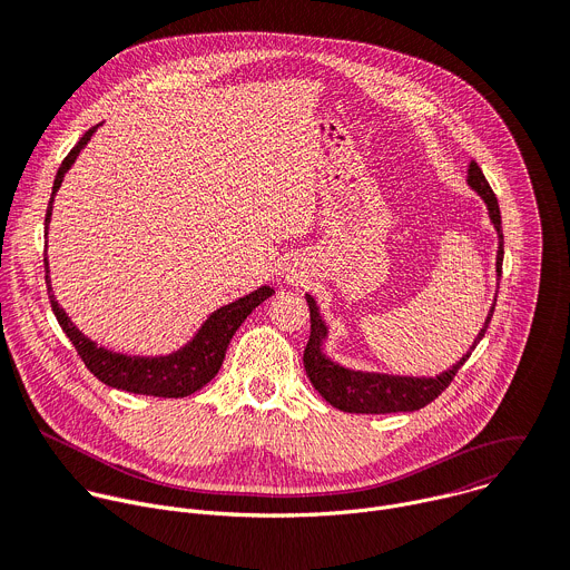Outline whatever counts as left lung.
Listing matches in <instances>:
<instances>
[{"label":"left lung","instance_id":"1","mask_svg":"<svg viewBox=\"0 0 570 570\" xmlns=\"http://www.w3.org/2000/svg\"><path fill=\"white\" fill-rule=\"evenodd\" d=\"M466 185L482 198L487 205V214H490V220L497 229L499 236V250H497V275L501 277V266H503V227H501V209L499 200L490 187V183L484 180L480 167L475 161L469 165L466 174ZM308 311H311V336L304 350V370L313 387L327 399L334 409L345 411V413H363V415H385V413H413L424 409L426 403H431L442 390L453 381L458 370L464 365V361L471 356L475 345L482 341L487 327H490V320L494 315L497 297L494 304L487 313V320L482 324V330L473 338L469 352L449 370L435 374V376H409V374H385V372H363V370H352L345 367L336 361H332L327 354H324V341L330 336V327L324 324L320 308L313 299V295L306 293Z\"/></svg>","mask_w":570,"mask_h":570}]
</instances>
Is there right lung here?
<instances>
[{
  "label": "right lung",
  "instance_id": "obj_1",
  "mask_svg": "<svg viewBox=\"0 0 570 570\" xmlns=\"http://www.w3.org/2000/svg\"><path fill=\"white\" fill-rule=\"evenodd\" d=\"M101 126V124H99ZM99 126H92L83 137L78 139V144L69 150V155L62 159V165L56 174L47 216H45V229H49L51 220V209H53V198L62 185L65 174L71 169L76 157L80 155L97 132ZM45 279H47V293L51 299L53 315L71 345L76 347L78 356L83 358L88 370L106 385L135 392V394H148V396H189L203 385H207L220 370L227 345L236 330L246 320L264 299H268L275 291L271 286H262L248 295H243L220 308H216L205 322L203 327L196 332V336L183 345L180 350L167 354V356H128L119 354L106 347H99L95 341H90L83 332H80L71 317L65 313V308L56 302L51 293V279H49V262L45 255Z\"/></svg>",
  "mask_w": 570,
  "mask_h": 570
}]
</instances>
